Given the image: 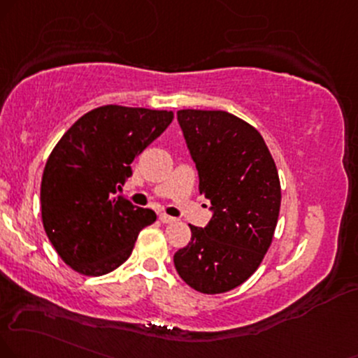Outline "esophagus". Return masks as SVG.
<instances>
[{"instance_id": "34e87169", "label": "esophagus", "mask_w": 358, "mask_h": 358, "mask_svg": "<svg viewBox=\"0 0 358 358\" xmlns=\"http://www.w3.org/2000/svg\"><path fill=\"white\" fill-rule=\"evenodd\" d=\"M159 219H161V222L162 224H172V222H176V217H171V215H167V214H161L159 215Z\"/></svg>"}]
</instances>
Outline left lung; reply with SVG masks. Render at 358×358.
I'll return each instance as SVG.
<instances>
[{
    "label": "left lung",
    "instance_id": "left-lung-1",
    "mask_svg": "<svg viewBox=\"0 0 358 358\" xmlns=\"http://www.w3.org/2000/svg\"><path fill=\"white\" fill-rule=\"evenodd\" d=\"M199 191L213 213L191 226V242L174 254L180 279L202 294H222L249 279L262 262L280 210L275 162L262 136L226 111H178Z\"/></svg>",
    "mask_w": 358,
    "mask_h": 358
}]
</instances>
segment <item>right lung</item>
Returning a JSON list of instances; mask_svg holds the SVG:
<instances>
[{
    "mask_svg": "<svg viewBox=\"0 0 358 358\" xmlns=\"http://www.w3.org/2000/svg\"><path fill=\"white\" fill-rule=\"evenodd\" d=\"M174 113L101 106L79 117L48 157L41 180L43 226L59 257L83 275L126 262L141 229L156 220L119 191L131 164L171 124Z\"/></svg>",
    "mask_w": 358,
    "mask_h": 358,
    "instance_id": "add662e5",
    "label": "right lung"
}]
</instances>
